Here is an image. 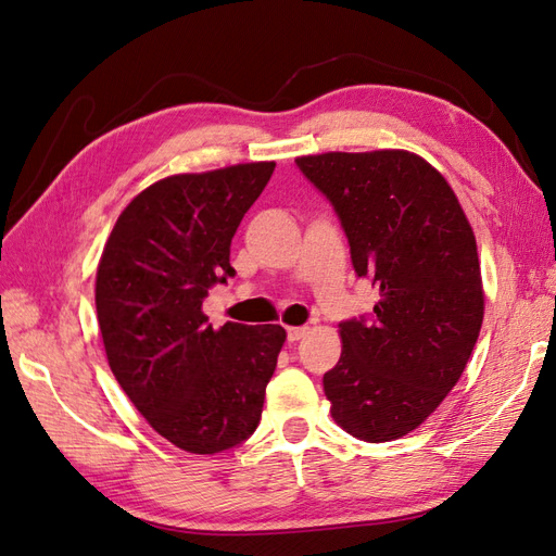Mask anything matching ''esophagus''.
<instances>
[{
    "mask_svg": "<svg viewBox=\"0 0 556 556\" xmlns=\"http://www.w3.org/2000/svg\"><path fill=\"white\" fill-rule=\"evenodd\" d=\"M306 333H308V327H288V341L296 343V341L304 339Z\"/></svg>",
    "mask_w": 556,
    "mask_h": 556,
    "instance_id": "obj_1",
    "label": "esophagus"
}]
</instances>
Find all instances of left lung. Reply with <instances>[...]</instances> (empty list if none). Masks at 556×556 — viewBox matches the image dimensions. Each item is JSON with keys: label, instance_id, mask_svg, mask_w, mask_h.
Returning <instances> with one entry per match:
<instances>
[{"label": "left lung", "instance_id": "8db88e82", "mask_svg": "<svg viewBox=\"0 0 556 556\" xmlns=\"http://www.w3.org/2000/svg\"><path fill=\"white\" fill-rule=\"evenodd\" d=\"M296 166L339 215L355 274L378 288L371 315L341 323L325 374L331 417L384 443L417 429L462 378L484 294L473 229L447 180L406 150L325 153Z\"/></svg>", "mask_w": 556, "mask_h": 556}]
</instances>
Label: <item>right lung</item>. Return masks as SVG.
<instances>
[{
	"label": "right lung",
	"mask_w": 556,
	"mask_h": 556,
	"mask_svg": "<svg viewBox=\"0 0 556 556\" xmlns=\"http://www.w3.org/2000/svg\"><path fill=\"white\" fill-rule=\"evenodd\" d=\"M276 162L178 174L121 213L97 268V319L123 392L166 441L192 454L257 429L285 343L280 325H208L201 304L233 268L229 245Z\"/></svg>",
	"instance_id": "1"
}]
</instances>
